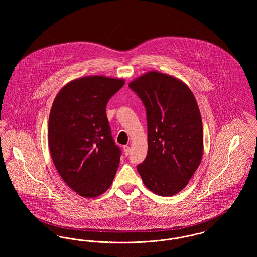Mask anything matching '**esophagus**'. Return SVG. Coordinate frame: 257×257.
Here are the masks:
<instances>
[{
	"label": "esophagus",
	"instance_id": "obj_1",
	"mask_svg": "<svg viewBox=\"0 0 257 257\" xmlns=\"http://www.w3.org/2000/svg\"><path fill=\"white\" fill-rule=\"evenodd\" d=\"M123 150H124V154H125L126 156H128L129 153H130V147H128V146H124V147H123Z\"/></svg>",
	"mask_w": 257,
	"mask_h": 257
}]
</instances>
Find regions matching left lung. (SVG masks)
Masks as SVG:
<instances>
[{"mask_svg":"<svg viewBox=\"0 0 257 257\" xmlns=\"http://www.w3.org/2000/svg\"><path fill=\"white\" fill-rule=\"evenodd\" d=\"M129 87L147 110V158L137 170L152 193L174 196L187 186L203 155V128L196 98L181 80L158 71L138 77Z\"/></svg>","mask_w":257,"mask_h":257,"instance_id":"obj_1","label":"left lung"}]
</instances>
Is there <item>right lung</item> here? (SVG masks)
I'll return each mask as SVG.
<instances>
[{
	"mask_svg": "<svg viewBox=\"0 0 257 257\" xmlns=\"http://www.w3.org/2000/svg\"><path fill=\"white\" fill-rule=\"evenodd\" d=\"M123 79L86 76L67 83L55 98L48 123V144L63 181L79 196L92 198L112 183L120 149L106 114L110 98Z\"/></svg>",
	"mask_w": 257,
	"mask_h": 257,
	"instance_id": "1",
	"label": "right lung"
}]
</instances>
